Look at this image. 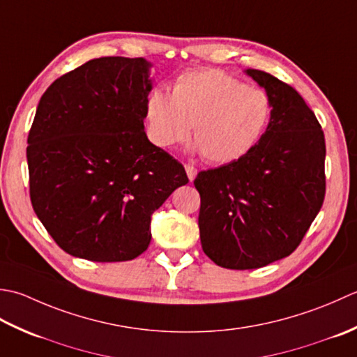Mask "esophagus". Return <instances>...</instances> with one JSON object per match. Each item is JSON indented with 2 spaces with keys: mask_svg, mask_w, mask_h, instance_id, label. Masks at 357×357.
Wrapping results in <instances>:
<instances>
[{
  "mask_svg": "<svg viewBox=\"0 0 357 357\" xmlns=\"http://www.w3.org/2000/svg\"><path fill=\"white\" fill-rule=\"evenodd\" d=\"M185 169H186V174H188V178L192 181L195 178V176H197V169H195V166L188 163V165H185Z\"/></svg>",
  "mask_w": 357,
  "mask_h": 357,
  "instance_id": "1",
  "label": "esophagus"
}]
</instances>
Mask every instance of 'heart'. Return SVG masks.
<instances>
[{"instance_id":"obj_1","label":"heart","mask_w":357,"mask_h":357,"mask_svg":"<svg viewBox=\"0 0 357 357\" xmlns=\"http://www.w3.org/2000/svg\"><path fill=\"white\" fill-rule=\"evenodd\" d=\"M270 115L265 91L215 69L185 72L172 93L154 87L144 105L152 143L172 146L186 140L192 126L197 149L211 163H231L248 154Z\"/></svg>"}]
</instances>
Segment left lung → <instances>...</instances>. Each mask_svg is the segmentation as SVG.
I'll use <instances>...</instances> for the list:
<instances>
[{
	"mask_svg": "<svg viewBox=\"0 0 357 357\" xmlns=\"http://www.w3.org/2000/svg\"><path fill=\"white\" fill-rule=\"evenodd\" d=\"M265 87L271 117L248 154L200 171L202 248L215 265L256 270L289 256L325 199V137L294 87L264 70H246Z\"/></svg>",
	"mask_w": 357,
	"mask_h": 357,
	"instance_id": "8db88e82",
	"label": "left lung"
}]
</instances>
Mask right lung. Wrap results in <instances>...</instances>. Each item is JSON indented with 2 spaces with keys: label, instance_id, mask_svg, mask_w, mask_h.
<instances>
[{
  "label": "right lung",
  "instance_id": "right-lung-1",
  "mask_svg": "<svg viewBox=\"0 0 357 357\" xmlns=\"http://www.w3.org/2000/svg\"><path fill=\"white\" fill-rule=\"evenodd\" d=\"M144 58L101 56L56 78L27 137L33 211L63 251L92 261L148 250L151 215L178 186L183 165L152 144Z\"/></svg>",
  "mask_w": 357,
  "mask_h": 357
}]
</instances>
